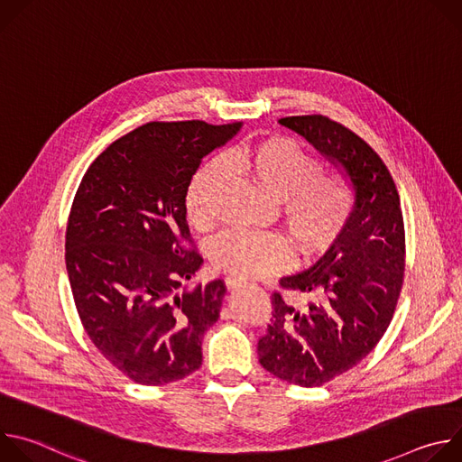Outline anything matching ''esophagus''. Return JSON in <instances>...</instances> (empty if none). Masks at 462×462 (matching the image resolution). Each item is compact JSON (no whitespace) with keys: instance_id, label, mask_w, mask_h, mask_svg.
Here are the masks:
<instances>
[{"instance_id":"34e87169","label":"esophagus","mask_w":462,"mask_h":462,"mask_svg":"<svg viewBox=\"0 0 462 462\" xmlns=\"http://www.w3.org/2000/svg\"><path fill=\"white\" fill-rule=\"evenodd\" d=\"M246 282H243V280H239V278H226L225 280V285H226V289L228 291H234V289H237V287H243Z\"/></svg>"}]
</instances>
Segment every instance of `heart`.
<instances>
[{"label": "heart", "instance_id": "b5f03b06", "mask_svg": "<svg viewBox=\"0 0 462 462\" xmlns=\"http://www.w3.org/2000/svg\"><path fill=\"white\" fill-rule=\"evenodd\" d=\"M225 165L280 197L285 225L303 252L327 250L346 230L355 205L349 180L321 173L316 157L282 137L234 146L223 153V161L216 159L201 168L186 193V212L195 226H207L212 219L214 195L225 177ZM291 259L292 248L280 232L232 230L212 248L214 267L236 278L282 271Z\"/></svg>", "mask_w": 462, "mask_h": 462}]
</instances>
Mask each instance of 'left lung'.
<instances>
[{
  "label": "left lung",
  "mask_w": 462,
  "mask_h": 462,
  "mask_svg": "<svg viewBox=\"0 0 462 462\" xmlns=\"http://www.w3.org/2000/svg\"><path fill=\"white\" fill-rule=\"evenodd\" d=\"M280 124L335 164L355 193L337 243L307 271L280 280L312 300L298 307L276 292L267 333L257 342L269 373L314 387L355 367L383 337L404 280V221L391 173L351 129L321 115Z\"/></svg>",
  "instance_id": "obj_1"
}]
</instances>
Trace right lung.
Masks as SVG:
<instances>
[{"label":"right lung","mask_w":462,"mask_h":462,"mask_svg":"<svg viewBox=\"0 0 462 462\" xmlns=\"http://www.w3.org/2000/svg\"><path fill=\"white\" fill-rule=\"evenodd\" d=\"M243 122H150L115 141L86 171L65 234L75 305L95 347L143 385L177 382L203 364L225 283L180 285L203 267L188 250L186 193L201 161Z\"/></svg>","instance_id":"right-lung-1"}]
</instances>
